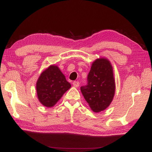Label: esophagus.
<instances>
[{
    "instance_id": "obj_1",
    "label": "esophagus",
    "mask_w": 152,
    "mask_h": 152,
    "mask_svg": "<svg viewBox=\"0 0 152 152\" xmlns=\"http://www.w3.org/2000/svg\"><path fill=\"white\" fill-rule=\"evenodd\" d=\"M72 84H73V86L74 87H78L80 85V83L78 81H74Z\"/></svg>"
}]
</instances>
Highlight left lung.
Here are the masks:
<instances>
[{"mask_svg":"<svg viewBox=\"0 0 152 152\" xmlns=\"http://www.w3.org/2000/svg\"><path fill=\"white\" fill-rule=\"evenodd\" d=\"M86 86L80 87L84 99L94 112L109 106L114 97L115 82L113 67L106 58L96 59L92 64Z\"/></svg>","mask_w":152,"mask_h":152,"instance_id":"1","label":"left lung"}]
</instances>
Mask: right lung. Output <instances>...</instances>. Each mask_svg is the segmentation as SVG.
<instances>
[{
    "label": "right lung",
    "instance_id": "1",
    "mask_svg": "<svg viewBox=\"0 0 152 152\" xmlns=\"http://www.w3.org/2000/svg\"><path fill=\"white\" fill-rule=\"evenodd\" d=\"M70 87L65 76L55 65L43 71L36 84L38 99L46 107L54 106Z\"/></svg>",
    "mask_w": 152,
    "mask_h": 152
}]
</instances>
